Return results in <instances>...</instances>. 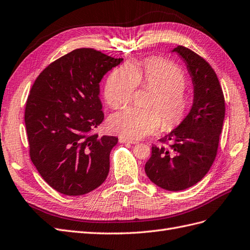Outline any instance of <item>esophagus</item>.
Returning <instances> with one entry per match:
<instances>
[{
	"label": "esophagus",
	"instance_id": "esophagus-1",
	"mask_svg": "<svg viewBox=\"0 0 250 250\" xmlns=\"http://www.w3.org/2000/svg\"><path fill=\"white\" fill-rule=\"evenodd\" d=\"M118 140H119L120 144H137V142L135 141V140L130 139V138H126V137H124V136H120Z\"/></svg>",
	"mask_w": 250,
	"mask_h": 250
}]
</instances>
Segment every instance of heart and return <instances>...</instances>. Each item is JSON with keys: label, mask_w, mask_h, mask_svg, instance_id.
Wrapping results in <instances>:
<instances>
[{"label": "heart", "mask_w": 250, "mask_h": 250, "mask_svg": "<svg viewBox=\"0 0 250 250\" xmlns=\"http://www.w3.org/2000/svg\"><path fill=\"white\" fill-rule=\"evenodd\" d=\"M185 83L182 71L162 59H148L141 65H125L114 70L104 85V99L111 108L125 105L138 84L152 89L153 94L147 109L129 106L113 114L109 119L110 130L125 137L140 138L158 130L161 124L166 131L175 129L189 109Z\"/></svg>", "instance_id": "heart-1"}]
</instances>
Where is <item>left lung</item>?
Segmentation results:
<instances>
[{"label":"left lung","instance_id":"1","mask_svg":"<svg viewBox=\"0 0 250 250\" xmlns=\"http://www.w3.org/2000/svg\"><path fill=\"white\" fill-rule=\"evenodd\" d=\"M187 65L194 85L189 113L176 129L153 146L146 174L159 188L178 191L195 185L208 174L215 161L225 117L222 88L209 63L190 49L172 50Z\"/></svg>","mask_w":250,"mask_h":250}]
</instances>
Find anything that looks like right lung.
<instances>
[{
    "instance_id": "obj_1",
    "label": "right lung",
    "mask_w": 250,
    "mask_h": 250,
    "mask_svg": "<svg viewBox=\"0 0 250 250\" xmlns=\"http://www.w3.org/2000/svg\"><path fill=\"white\" fill-rule=\"evenodd\" d=\"M123 59L91 48L56 60L35 80L25 109L31 161L50 187L82 196L102 185L115 136L91 134L104 120L99 83Z\"/></svg>"
}]
</instances>
